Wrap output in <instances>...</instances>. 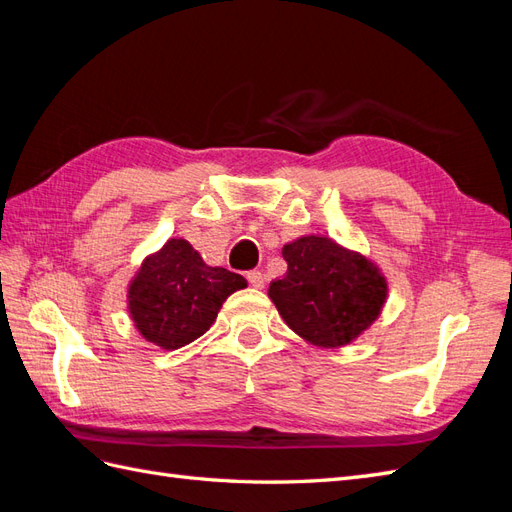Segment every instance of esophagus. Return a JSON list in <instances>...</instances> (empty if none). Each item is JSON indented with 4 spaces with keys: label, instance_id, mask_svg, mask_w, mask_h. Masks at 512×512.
Wrapping results in <instances>:
<instances>
[{
    "label": "esophagus",
    "instance_id": "1",
    "mask_svg": "<svg viewBox=\"0 0 512 512\" xmlns=\"http://www.w3.org/2000/svg\"><path fill=\"white\" fill-rule=\"evenodd\" d=\"M247 282H250L254 288H262L265 286V275H262L260 271H250L247 273Z\"/></svg>",
    "mask_w": 512,
    "mask_h": 512
}]
</instances>
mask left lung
I'll return each mask as SVG.
<instances>
[{"label":"left lung","mask_w":512,"mask_h":512,"mask_svg":"<svg viewBox=\"0 0 512 512\" xmlns=\"http://www.w3.org/2000/svg\"><path fill=\"white\" fill-rule=\"evenodd\" d=\"M282 256L288 271L271 282L269 297L307 342L346 346L378 318L386 282L363 256L316 235L284 245Z\"/></svg>","instance_id":"obj_1"}]
</instances>
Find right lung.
Returning <instances> with one entry per match:
<instances>
[{
	"instance_id": "add662e5",
	"label": "right lung",
	"mask_w": 512,
	"mask_h": 512,
	"mask_svg": "<svg viewBox=\"0 0 512 512\" xmlns=\"http://www.w3.org/2000/svg\"><path fill=\"white\" fill-rule=\"evenodd\" d=\"M245 286L239 273L207 267L188 241L170 239L134 277L130 314L147 342L177 350L203 335L228 294Z\"/></svg>"
}]
</instances>
